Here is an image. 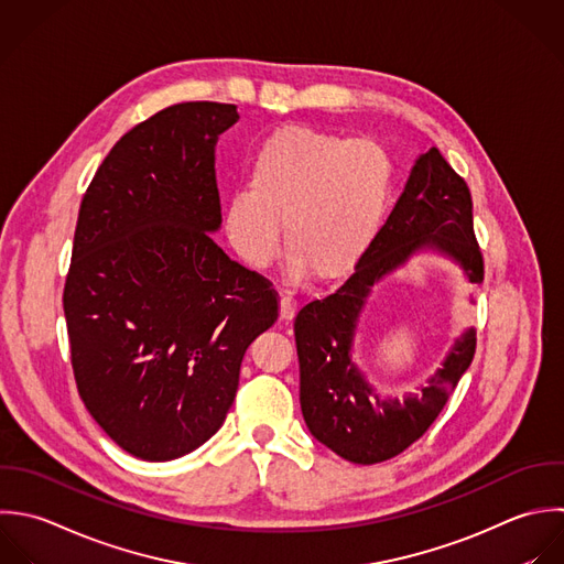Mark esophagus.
I'll return each mask as SVG.
<instances>
[{
    "label": "esophagus",
    "instance_id": "obj_1",
    "mask_svg": "<svg viewBox=\"0 0 564 564\" xmlns=\"http://www.w3.org/2000/svg\"><path fill=\"white\" fill-rule=\"evenodd\" d=\"M279 312H281V321H283V323H292L294 312H296V301H294L290 294H281Z\"/></svg>",
    "mask_w": 564,
    "mask_h": 564
}]
</instances>
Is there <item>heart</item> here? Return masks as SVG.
Masks as SVG:
<instances>
[{"label": "heart", "instance_id": "1", "mask_svg": "<svg viewBox=\"0 0 564 564\" xmlns=\"http://www.w3.org/2000/svg\"><path fill=\"white\" fill-rule=\"evenodd\" d=\"M395 166L376 140L290 124L272 131L248 166V188L224 202V232L250 268L279 252L290 272L321 281L347 276L373 246L393 193Z\"/></svg>", "mask_w": 564, "mask_h": 564}]
</instances>
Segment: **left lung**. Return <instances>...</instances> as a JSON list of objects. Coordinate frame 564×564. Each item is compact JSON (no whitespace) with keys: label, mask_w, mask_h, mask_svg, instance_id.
<instances>
[{"label":"left lung","mask_w":564,"mask_h":564,"mask_svg":"<svg viewBox=\"0 0 564 564\" xmlns=\"http://www.w3.org/2000/svg\"><path fill=\"white\" fill-rule=\"evenodd\" d=\"M420 252H437L484 281L470 188L437 147L415 160L404 193L354 274L329 296L307 303L294 321L301 411L310 433L351 464H380L417 442L446 406L475 358L477 336L455 338L442 367L409 393L380 398L351 360L360 314L376 283Z\"/></svg>","instance_id":"obj_1"}]
</instances>
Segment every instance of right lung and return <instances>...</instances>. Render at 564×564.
I'll return each instance as SVG.
<instances>
[{"mask_svg": "<svg viewBox=\"0 0 564 564\" xmlns=\"http://www.w3.org/2000/svg\"><path fill=\"white\" fill-rule=\"evenodd\" d=\"M237 107L171 105L127 131L87 186L63 290L72 369L96 424L129 455L171 462L224 424L276 292L215 241L217 138Z\"/></svg>", "mask_w": 564, "mask_h": 564, "instance_id": "right-lung-1", "label": "right lung"}]
</instances>
